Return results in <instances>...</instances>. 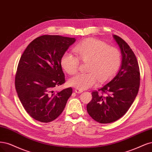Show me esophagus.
I'll return each instance as SVG.
<instances>
[{"label": "esophagus", "mask_w": 152, "mask_h": 152, "mask_svg": "<svg viewBox=\"0 0 152 152\" xmlns=\"http://www.w3.org/2000/svg\"><path fill=\"white\" fill-rule=\"evenodd\" d=\"M75 91L76 93V94H81V93L83 92V90H80V89L76 88V89L75 90Z\"/></svg>", "instance_id": "obj_1"}]
</instances>
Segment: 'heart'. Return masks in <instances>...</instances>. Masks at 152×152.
<instances>
[{
    "label": "heart",
    "instance_id": "obj_1",
    "mask_svg": "<svg viewBox=\"0 0 152 152\" xmlns=\"http://www.w3.org/2000/svg\"><path fill=\"white\" fill-rule=\"evenodd\" d=\"M77 56L65 52L61 59L62 68L68 74L74 75L77 71L80 60L88 62L85 74H77L69 80L68 85L81 90L88 89L100 82L109 80L118 71L121 56L116 48L95 38H89L75 47Z\"/></svg>",
    "mask_w": 152,
    "mask_h": 152
}]
</instances>
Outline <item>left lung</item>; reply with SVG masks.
Instances as JSON below:
<instances>
[{
  "instance_id": "left-lung-1",
  "label": "left lung",
  "mask_w": 152,
  "mask_h": 152,
  "mask_svg": "<svg viewBox=\"0 0 152 152\" xmlns=\"http://www.w3.org/2000/svg\"><path fill=\"white\" fill-rule=\"evenodd\" d=\"M113 38L121 50V67L99 90L101 94L96 91L91 93L92 99L86 107L92 119L102 124L110 123L123 116L133 104L140 88V69L134 52L121 38L113 35Z\"/></svg>"
}]
</instances>
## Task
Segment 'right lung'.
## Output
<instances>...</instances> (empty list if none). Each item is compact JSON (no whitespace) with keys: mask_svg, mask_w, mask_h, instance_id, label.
<instances>
[{"mask_svg":"<svg viewBox=\"0 0 152 152\" xmlns=\"http://www.w3.org/2000/svg\"><path fill=\"white\" fill-rule=\"evenodd\" d=\"M75 38L43 35L33 40L19 60L15 77L18 96L32 118L49 122L60 115L72 93L71 88L54 91L65 82L61 59Z\"/></svg>","mask_w":152,"mask_h":152,"instance_id":"obj_1","label":"right lung"}]
</instances>
